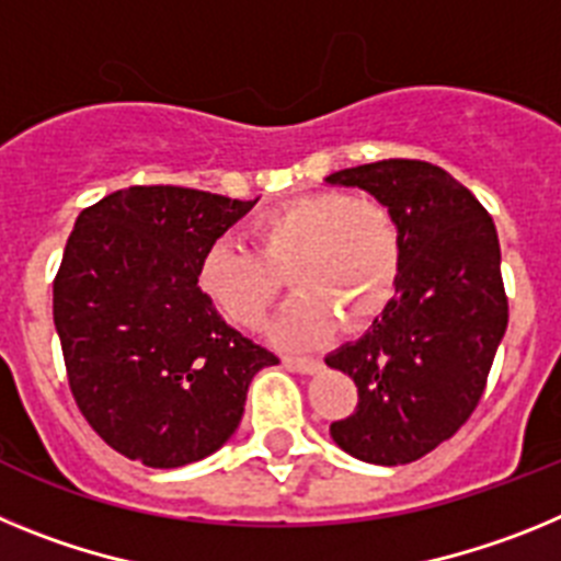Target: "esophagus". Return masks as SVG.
<instances>
[{"label":"esophagus","instance_id":"34e87169","mask_svg":"<svg viewBox=\"0 0 561 561\" xmlns=\"http://www.w3.org/2000/svg\"><path fill=\"white\" fill-rule=\"evenodd\" d=\"M284 365L297 374H317L320 370V359H309V356H284Z\"/></svg>","mask_w":561,"mask_h":561}]
</instances>
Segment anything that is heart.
<instances>
[{"label": "heart", "instance_id": "obj_1", "mask_svg": "<svg viewBox=\"0 0 561 561\" xmlns=\"http://www.w3.org/2000/svg\"><path fill=\"white\" fill-rule=\"evenodd\" d=\"M247 241H216L202 257L199 286L210 304L244 329H257L284 291L300 295L277 317L275 336L309 345L331 329L365 323L393 295L401 230L393 210L374 196L309 193L257 213Z\"/></svg>", "mask_w": 561, "mask_h": 561}]
</instances>
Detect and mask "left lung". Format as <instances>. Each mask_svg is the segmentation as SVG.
<instances>
[{"instance_id":"1","label":"left lung","mask_w":561,"mask_h":561,"mask_svg":"<svg viewBox=\"0 0 561 561\" xmlns=\"http://www.w3.org/2000/svg\"><path fill=\"white\" fill-rule=\"evenodd\" d=\"M362 187L401 230L396 295L356 342L325 356L359 390L331 438L365 463H413L478 408L508 325L492 216L444 168L381 160L325 176Z\"/></svg>"}]
</instances>
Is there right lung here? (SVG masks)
I'll use <instances>...</instances> for the list:
<instances>
[{
	"instance_id": "1",
	"label": "right lung",
	"mask_w": 561,
	"mask_h": 561,
	"mask_svg": "<svg viewBox=\"0 0 561 561\" xmlns=\"http://www.w3.org/2000/svg\"><path fill=\"white\" fill-rule=\"evenodd\" d=\"M255 202L134 185L87 207L69 232L53 284L69 390L128 460L176 469L225 447L252 376L277 362L199 289L205 252Z\"/></svg>"
}]
</instances>
